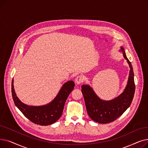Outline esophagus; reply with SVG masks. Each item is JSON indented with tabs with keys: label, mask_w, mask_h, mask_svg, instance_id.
Listing matches in <instances>:
<instances>
[{
	"label": "esophagus",
	"mask_w": 148,
	"mask_h": 148,
	"mask_svg": "<svg viewBox=\"0 0 148 148\" xmlns=\"http://www.w3.org/2000/svg\"><path fill=\"white\" fill-rule=\"evenodd\" d=\"M83 80H84L83 76L80 75H78L76 77L75 79V82L77 84H80L83 82Z\"/></svg>",
	"instance_id": "34e87169"
}]
</instances>
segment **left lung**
<instances>
[{
  "label": "left lung",
  "instance_id": "1",
  "mask_svg": "<svg viewBox=\"0 0 148 148\" xmlns=\"http://www.w3.org/2000/svg\"><path fill=\"white\" fill-rule=\"evenodd\" d=\"M119 51L127 60L130 69L127 86L118 97L111 100H103L89 84L82 86V92L88 115L93 121L99 123H108L118 118L130 106L134 97L135 84L133 66L123 47H121Z\"/></svg>",
  "mask_w": 148,
  "mask_h": 148
}]
</instances>
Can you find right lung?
Segmentation results:
<instances>
[{
	"instance_id": "right-lung-1",
	"label": "right lung",
	"mask_w": 148,
	"mask_h": 148,
	"mask_svg": "<svg viewBox=\"0 0 148 148\" xmlns=\"http://www.w3.org/2000/svg\"><path fill=\"white\" fill-rule=\"evenodd\" d=\"M74 82L69 80L62 85L58 95L51 101L43 106H34L23 103L17 96L12 80L11 91L14 104L31 122L40 125H49L56 122L62 116L66 99L74 89Z\"/></svg>"
}]
</instances>
